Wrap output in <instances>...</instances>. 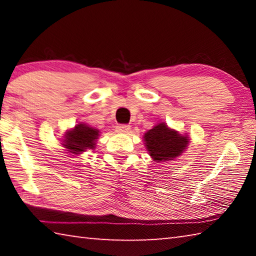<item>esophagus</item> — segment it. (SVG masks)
Returning <instances> with one entry per match:
<instances>
[{"mask_svg": "<svg viewBox=\"0 0 256 256\" xmlns=\"http://www.w3.org/2000/svg\"><path fill=\"white\" fill-rule=\"evenodd\" d=\"M130 125L128 124H118V126H116V131L120 132V133H126L130 131Z\"/></svg>", "mask_w": 256, "mask_h": 256, "instance_id": "esophagus-1", "label": "esophagus"}]
</instances>
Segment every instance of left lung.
<instances>
[{"label": "left lung", "instance_id": "left-lung-1", "mask_svg": "<svg viewBox=\"0 0 256 256\" xmlns=\"http://www.w3.org/2000/svg\"><path fill=\"white\" fill-rule=\"evenodd\" d=\"M146 146L154 162H167L178 157L188 144V138L182 136L164 123L156 125L144 134Z\"/></svg>", "mask_w": 256, "mask_h": 256}]
</instances>
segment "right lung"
<instances>
[{
    "label": "right lung",
    "mask_w": 256,
    "mask_h": 256,
    "mask_svg": "<svg viewBox=\"0 0 256 256\" xmlns=\"http://www.w3.org/2000/svg\"><path fill=\"white\" fill-rule=\"evenodd\" d=\"M99 131L94 128H90L86 124H78L72 131L66 134L63 146L68 151L72 154H80L86 149L94 148V140L99 136Z\"/></svg>",
    "instance_id": "right-lung-1"
}]
</instances>
